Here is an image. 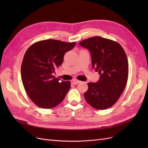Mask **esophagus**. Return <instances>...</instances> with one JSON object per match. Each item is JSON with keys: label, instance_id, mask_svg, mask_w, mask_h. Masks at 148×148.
I'll list each match as a JSON object with an SVG mask.
<instances>
[{"label": "esophagus", "instance_id": "1", "mask_svg": "<svg viewBox=\"0 0 148 148\" xmlns=\"http://www.w3.org/2000/svg\"><path fill=\"white\" fill-rule=\"evenodd\" d=\"M71 83L72 84H78V83H79L80 82L79 80H78V79H72L71 80Z\"/></svg>", "mask_w": 148, "mask_h": 148}]
</instances>
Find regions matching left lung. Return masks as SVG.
<instances>
[{"mask_svg": "<svg viewBox=\"0 0 148 148\" xmlns=\"http://www.w3.org/2000/svg\"><path fill=\"white\" fill-rule=\"evenodd\" d=\"M79 44L90 51L92 68L100 75L97 83H88L85 99L95 109H108L119 100L126 86L128 77L126 53L117 42L100 36L89 38Z\"/></svg>", "mask_w": 148, "mask_h": 148, "instance_id": "8db88e82", "label": "left lung"}]
</instances>
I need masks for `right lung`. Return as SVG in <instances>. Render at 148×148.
I'll use <instances>...</instances> for the list:
<instances>
[{
	"mask_svg": "<svg viewBox=\"0 0 148 148\" xmlns=\"http://www.w3.org/2000/svg\"><path fill=\"white\" fill-rule=\"evenodd\" d=\"M75 44L46 39L34 43L26 50L21 66V80L28 97L38 107L51 109L64 99L70 82L60 83L52 73L62 65L65 52Z\"/></svg>",
	"mask_w": 148,
	"mask_h": 148,
	"instance_id": "1",
	"label": "right lung"
}]
</instances>
